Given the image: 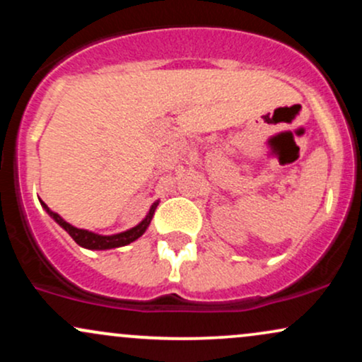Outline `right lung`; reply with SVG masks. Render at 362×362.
Returning <instances> with one entry per match:
<instances>
[{
  "mask_svg": "<svg viewBox=\"0 0 362 362\" xmlns=\"http://www.w3.org/2000/svg\"><path fill=\"white\" fill-rule=\"evenodd\" d=\"M40 204L45 211H47V214L51 216V218L59 224L61 228H64L66 231H68L69 236L76 242L80 247L83 248H88V250H110V248H117V247H124V245H129L132 243L134 240H138L141 235L144 233V231L148 230L149 223H151V218L153 214H155V209L158 206V202L151 206V209H149V213L146 214V218L141 221L138 226L131 228V230L127 231H122V233H117V235H97L93 233V231H88V230H81V228H76L73 226V224H69L68 221H64V219L61 218L59 214L54 213V211L49 209L47 206L44 204L42 201H40Z\"/></svg>",
  "mask_w": 362,
  "mask_h": 362,
  "instance_id": "add662e5",
  "label": "right lung"
}]
</instances>
